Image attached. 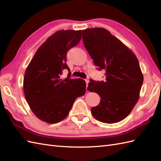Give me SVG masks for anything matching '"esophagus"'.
<instances>
[{"label":"esophagus","instance_id":"1","mask_svg":"<svg viewBox=\"0 0 161 161\" xmlns=\"http://www.w3.org/2000/svg\"><path fill=\"white\" fill-rule=\"evenodd\" d=\"M85 82H86V87H87V86H88V84H89V80L88 79H85Z\"/></svg>","mask_w":161,"mask_h":161}]
</instances>
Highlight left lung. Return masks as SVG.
Returning <instances> with one entry per match:
<instances>
[{
	"instance_id": "1",
	"label": "left lung",
	"mask_w": 161,
	"mask_h": 161,
	"mask_svg": "<svg viewBox=\"0 0 161 161\" xmlns=\"http://www.w3.org/2000/svg\"><path fill=\"white\" fill-rule=\"evenodd\" d=\"M85 47L98 70H105V81L90 80L87 90L101 97L91 114L99 121L114 124L123 120L140 97L144 76L134 53L104 28L82 31Z\"/></svg>"
}]
</instances>
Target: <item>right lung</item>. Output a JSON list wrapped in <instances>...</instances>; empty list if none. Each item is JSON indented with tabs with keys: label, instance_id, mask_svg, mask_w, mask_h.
<instances>
[{
	"label": "right lung",
	"instance_id": "add662e5",
	"mask_svg": "<svg viewBox=\"0 0 161 161\" xmlns=\"http://www.w3.org/2000/svg\"><path fill=\"white\" fill-rule=\"evenodd\" d=\"M81 38V30L56 31L38 48L27 67L24 94L33 113L43 121L60 122L69 115L77 97L85 94V81L70 79V69L66 63L67 52ZM64 69L69 72L62 80Z\"/></svg>",
	"mask_w": 161,
	"mask_h": 161
}]
</instances>
